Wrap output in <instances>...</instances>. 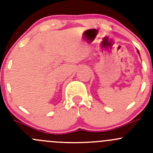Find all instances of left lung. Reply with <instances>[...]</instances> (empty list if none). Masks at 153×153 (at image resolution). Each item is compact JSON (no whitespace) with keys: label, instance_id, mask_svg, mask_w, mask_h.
<instances>
[{"label":"left lung","instance_id":"obj_1","mask_svg":"<svg viewBox=\"0 0 153 153\" xmlns=\"http://www.w3.org/2000/svg\"><path fill=\"white\" fill-rule=\"evenodd\" d=\"M137 52H138V55H140V52H139V51H138V50H137Z\"/></svg>","mask_w":153,"mask_h":153}]
</instances>
